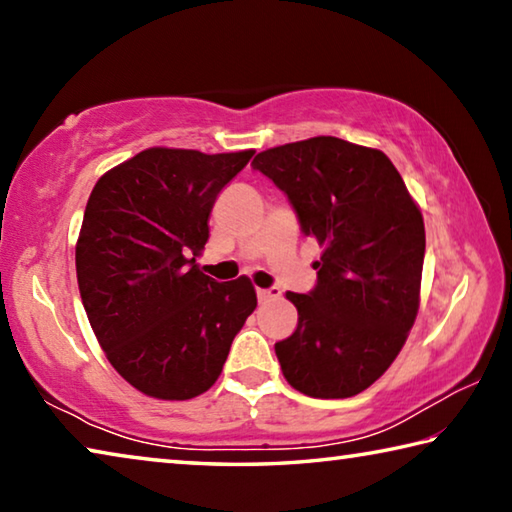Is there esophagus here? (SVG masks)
<instances>
[{"label": "esophagus", "mask_w": 512, "mask_h": 512, "mask_svg": "<svg viewBox=\"0 0 512 512\" xmlns=\"http://www.w3.org/2000/svg\"><path fill=\"white\" fill-rule=\"evenodd\" d=\"M280 289L277 287H273V289H257V298H259V302H268V300H275V298H280Z\"/></svg>", "instance_id": "1"}]
</instances>
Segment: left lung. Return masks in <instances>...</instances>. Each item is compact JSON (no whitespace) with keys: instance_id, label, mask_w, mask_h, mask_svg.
<instances>
[{"instance_id":"obj_1","label":"left lung","mask_w":512,"mask_h":512,"mask_svg":"<svg viewBox=\"0 0 512 512\" xmlns=\"http://www.w3.org/2000/svg\"><path fill=\"white\" fill-rule=\"evenodd\" d=\"M253 167L289 196L302 232L323 248L318 284L287 291L298 309L275 343L296 391L343 400L384 375L420 309L424 221L386 153L318 135L255 155Z\"/></svg>"}]
</instances>
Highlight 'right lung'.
<instances>
[{"label":"right lung","instance_id":"1","mask_svg":"<svg viewBox=\"0 0 512 512\" xmlns=\"http://www.w3.org/2000/svg\"><path fill=\"white\" fill-rule=\"evenodd\" d=\"M153 146L97 180L76 241L85 314L110 366L155 400H192L219 379L257 307L246 275L196 264L221 189L253 158Z\"/></svg>","mask_w":512,"mask_h":512}]
</instances>
